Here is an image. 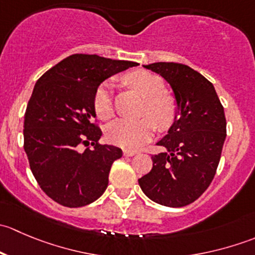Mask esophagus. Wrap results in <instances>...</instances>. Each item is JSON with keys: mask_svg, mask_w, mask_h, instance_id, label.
<instances>
[{"mask_svg": "<svg viewBox=\"0 0 255 255\" xmlns=\"http://www.w3.org/2000/svg\"><path fill=\"white\" fill-rule=\"evenodd\" d=\"M137 154V150H132V149H125L123 150V155L125 156H133Z\"/></svg>", "mask_w": 255, "mask_h": 255, "instance_id": "esophagus-1", "label": "esophagus"}]
</instances>
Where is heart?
Listing matches in <instances>:
<instances>
[{"instance_id": "b5f03b06", "label": "heart", "mask_w": 255, "mask_h": 255, "mask_svg": "<svg viewBox=\"0 0 255 255\" xmlns=\"http://www.w3.org/2000/svg\"><path fill=\"white\" fill-rule=\"evenodd\" d=\"M128 84L144 97L140 116L137 121H115L107 127L106 137L110 143L127 149L140 146L153 135L155 126L165 130L175 122L177 105L171 95L164 91V82L158 75L145 70H137L126 76ZM94 109L97 117L106 121L115 113L113 109L112 82L105 81L96 89L94 95Z\"/></svg>"}]
</instances>
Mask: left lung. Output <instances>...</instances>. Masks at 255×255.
I'll return each mask as SVG.
<instances>
[{"mask_svg": "<svg viewBox=\"0 0 255 255\" xmlns=\"http://www.w3.org/2000/svg\"><path fill=\"white\" fill-rule=\"evenodd\" d=\"M171 86L177 105L175 122L156 145L164 153L151 156L153 168L138 180L151 201L182 207L199 199L215 177L226 139L223 106L213 85L184 64L143 65Z\"/></svg>", "mask_w": 255, "mask_h": 255, "instance_id": "1", "label": "left lung"}]
</instances>
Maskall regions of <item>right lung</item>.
Masks as SVG:
<instances>
[{
    "label": "right lung",
    "mask_w": 255,
    "mask_h": 255,
    "mask_svg": "<svg viewBox=\"0 0 255 255\" xmlns=\"http://www.w3.org/2000/svg\"><path fill=\"white\" fill-rule=\"evenodd\" d=\"M138 63L74 54L35 84L24 113V150L40 189L65 207L96 201L109 185L117 146L100 144L94 95L102 81ZM87 146L82 151L81 146Z\"/></svg>",
    "instance_id": "1"
}]
</instances>
